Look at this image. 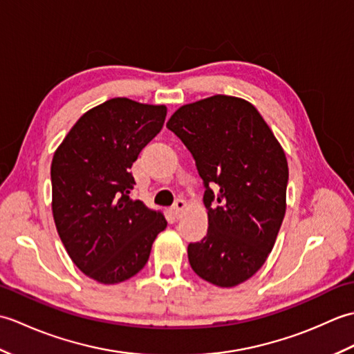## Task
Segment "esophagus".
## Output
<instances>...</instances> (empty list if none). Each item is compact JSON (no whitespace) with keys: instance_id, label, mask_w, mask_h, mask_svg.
I'll return each instance as SVG.
<instances>
[{"instance_id":"34e87169","label":"esophagus","mask_w":354,"mask_h":354,"mask_svg":"<svg viewBox=\"0 0 354 354\" xmlns=\"http://www.w3.org/2000/svg\"><path fill=\"white\" fill-rule=\"evenodd\" d=\"M187 208V202L184 201V199H176L175 201V204H173V207H171V213H173V216L175 217H179L181 216L183 213H184V209Z\"/></svg>"}]
</instances>
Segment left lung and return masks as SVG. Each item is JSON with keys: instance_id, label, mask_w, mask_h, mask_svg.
<instances>
[{"instance_id": "left-lung-1", "label": "left lung", "mask_w": 354, "mask_h": 354, "mask_svg": "<svg viewBox=\"0 0 354 354\" xmlns=\"http://www.w3.org/2000/svg\"><path fill=\"white\" fill-rule=\"evenodd\" d=\"M204 181L207 236L189 245L192 269L232 288L272 251L286 213L289 169L280 142L251 103L213 95L184 104L167 122Z\"/></svg>"}]
</instances>
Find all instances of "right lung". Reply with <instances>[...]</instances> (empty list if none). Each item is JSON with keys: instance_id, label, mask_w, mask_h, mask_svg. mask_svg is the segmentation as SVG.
<instances>
[{"instance_id": "add662e5", "label": "right lung", "mask_w": 354, "mask_h": 354, "mask_svg": "<svg viewBox=\"0 0 354 354\" xmlns=\"http://www.w3.org/2000/svg\"><path fill=\"white\" fill-rule=\"evenodd\" d=\"M167 109L111 99L71 127L51 162L53 217L82 272L103 284L122 283L149 260L167 227L161 213L132 199V164L162 129Z\"/></svg>"}]
</instances>
